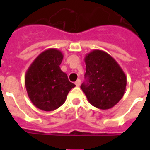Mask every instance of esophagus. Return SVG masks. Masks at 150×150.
Wrapping results in <instances>:
<instances>
[{
    "label": "esophagus",
    "mask_w": 150,
    "mask_h": 150,
    "mask_svg": "<svg viewBox=\"0 0 150 150\" xmlns=\"http://www.w3.org/2000/svg\"><path fill=\"white\" fill-rule=\"evenodd\" d=\"M80 84H81V80H80V79H78L77 81L75 82V85H76L77 87H79Z\"/></svg>",
    "instance_id": "1"
}]
</instances>
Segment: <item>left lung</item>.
I'll return each instance as SVG.
<instances>
[{
    "label": "left lung",
    "instance_id": "8db88e82",
    "mask_svg": "<svg viewBox=\"0 0 150 150\" xmlns=\"http://www.w3.org/2000/svg\"><path fill=\"white\" fill-rule=\"evenodd\" d=\"M86 83L81 89L88 102L105 110L114 107L125 94L127 78L112 57L101 50H93L85 56Z\"/></svg>",
    "mask_w": 150,
    "mask_h": 150
}]
</instances>
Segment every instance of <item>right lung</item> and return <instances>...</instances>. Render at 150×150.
<instances>
[{"instance_id": "add662e5", "label": "right lung", "mask_w": 150, "mask_h": 150, "mask_svg": "<svg viewBox=\"0 0 150 150\" xmlns=\"http://www.w3.org/2000/svg\"><path fill=\"white\" fill-rule=\"evenodd\" d=\"M62 59L60 50L50 48L41 53L26 71L25 85L28 96L41 110L50 112L59 108L75 87L60 69Z\"/></svg>"}]
</instances>
